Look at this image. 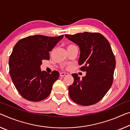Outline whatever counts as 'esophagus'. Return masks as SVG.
<instances>
[{
    "label": "esophagus",
    "instance_id": "esophagus-1",
    "mask_svg": "<svg viewBox=\"0 0 130 130\" xmlns=\"http://www.w3.org/2000/svg\"><path fill=\"white\" fill-rule=\"evenodd\" d=\"M69 74L67 73H64V72H62V73H60V77H64V76H66Z\"/></svg>",
    "mask_w": 130,
    "mask_h": 130
}]
</instances>
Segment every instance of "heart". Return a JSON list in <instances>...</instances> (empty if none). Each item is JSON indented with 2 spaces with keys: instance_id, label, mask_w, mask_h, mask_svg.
Wrapping results in <instances>:
<instances>
[{
  "instance_id": "1",
  "label": "heart",
  "mask_w": 130,
  "mask_h": 130,
  "mask_svg": "<svg viewBox=\"0 0 130 130\" xmlns=\"http://www.w3.org/2000/svg\"><path fill=\"white\" fill-rule=\"evenodd\" d=\"M74 46V45H70L68 46V47H71V46Z\"/></svg>"
}]
</instances>
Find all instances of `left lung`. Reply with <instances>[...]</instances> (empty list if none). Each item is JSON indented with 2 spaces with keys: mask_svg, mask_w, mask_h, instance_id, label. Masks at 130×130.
<instances>
[{
  "mask_svg": "<svg viewBox=\"0 0 130 130\" xmlns=\"http://www.w3.org/2000/svg\"><path fill=\"white\" fill-rule=\"evenodd\" d=\"M65 37L79 47V65L86 71L82 79L73 74L74 83L69 86V96L77 104L90 106L103 98L112 85L116 60L111 46L99 33L85 32Z\"/></svg>",
  "mask_w": 130,
  "mask_h": 130,
  "instance_id": "8db88e82",
  "label": "left lung"
}]
</instances>
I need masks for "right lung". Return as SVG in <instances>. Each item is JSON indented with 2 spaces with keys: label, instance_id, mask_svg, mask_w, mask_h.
Returning <instances> with one entry per match:
<instances>
[{
  "label": "right lung",
  "instance_id": "1",
  "mask_svg": "<svg viewBox=\"0 0 130 130\" xmlns=\"http://www.w3.org/2000/svg\"><path fill=\"white\" fill-rule=\"evenodd\" d=\"M63 37L29 36L15 45L9 59L10 74L15 88L24 99L38 102L50 95L59 73L41 71V66L43 60H49V52Z\"/></svg>",
  "mask_w": 130,
  "mask_h": 130
}]
</instances>
